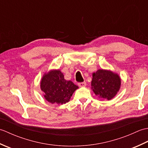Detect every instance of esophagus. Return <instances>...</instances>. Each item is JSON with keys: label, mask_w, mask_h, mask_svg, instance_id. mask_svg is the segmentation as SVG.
Instances as JSON below:
<instances>
[{"label": "esophagus", "mask_w": 148, "mask_h": 148, "mask_svg": "<svg viewBox=\"0 0 148 148\" xmlns=\"http://www.w3.org/2000/svg\"><path fill=\"white\" fill-rule=\"evenodd\" d=\"M78 85L80 87H84L86 85V82H82V83H78Z\"/></svg>", "instance_id": "1"}]
</instances>
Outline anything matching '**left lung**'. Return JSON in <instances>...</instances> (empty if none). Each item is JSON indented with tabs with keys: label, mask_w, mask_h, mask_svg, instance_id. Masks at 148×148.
I'll list each match as a JSON object with an SVG mask.
<instances>
[{
	"label": "left lung",
	"mask_w": 148,
	"mask_h": 148,
	"mask_svg": "<svg viewBox=\"0 0 148 148\" xmlns=\"http://www.w3.org/2000/svg\"><path fill=\"white\" fill-rule=\"evenodd\" d=\"M92 89L99 98L109 100L114 98L120 88L121 79L111 71L99 69L93 73Z\"/></svg>",
	"instance_id": "1"
}]
</instances>
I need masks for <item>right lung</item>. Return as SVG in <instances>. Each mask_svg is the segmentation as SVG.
<instances>
[{"label": "right lung", "instance_id": "obj_1", "mask_svg": "<svg viewBox=\"0 0 148 148\" xmlns=\"http://www.w3.org/2000/svg\"><path fill=\"white\" fill-rule=\"evenodd\" d=\"M78 88L71 81L65 80L59 70H52L45 74L40 81L44 97L51 103L64 104L68 102Z\"/></svg>", "mask_w": 148, "mask_h": 148}]
</instances>
